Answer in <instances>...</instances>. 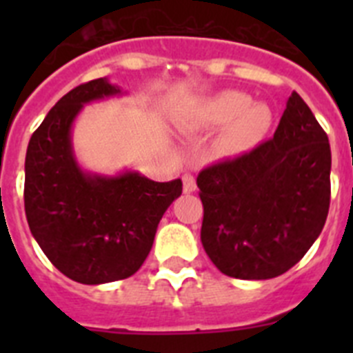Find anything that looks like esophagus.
<instances>
[{"label": "esophagus", "mask_w": 353, "mask_h": 353, "mask_svg": "<svg viewBox=\"0 0 353 353\" xmlns=\"http://www.w3.org/2000/svg\"><path fill=\"white\" fill-rule=\"evenodd\" d=\"M183 192H194L196 191V179L192 174H183Z\"/></svg>", "instance_id": "obj_1"}]
</instances>
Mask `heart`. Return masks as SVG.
I'll use <instances>...</instances> for the list:
<instances>
[{"label":"heart","mask_w":353,"mask_h":353,"mask_svg":"<svg viewBox=\"0 0 353 353\" xmlns=\"http://www.w3.org/2000/svg\"><path fill=\"white\" fill-rule=\"evenodd\" d=\"M201 123L224 127L217 141L223 157H242L260 146L274 123L272 109L267 104H252L242 92H221L201 108Z\"/></svg>","instance_id":"1"}]
</instances>
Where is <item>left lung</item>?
Segmentation results:
<instances>
[{
  "label": "left lung",
  "instance_id": "1",
  "mask_svg": "<svg viewBox=\"0 0 353 353\" xmlns=\"http://www.w3.org/2000/svg\"><path fill=\"white\" fill-rule=\"evenodd\" d=\"M201 244L223 274L272 279L301 261L322 233L330 203V145L297 92L270 141L217 162L196 180Z\"/></svg>",
  "mask_w": 353,
  "mask_h": 353
}]
</instances>
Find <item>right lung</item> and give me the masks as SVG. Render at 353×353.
<instances>
[{
  "mask_svg": "<svg viewBox=\"0 0 353 353\" xmlns=\"http://www.w3.org/2000/svg\"><path fill=\"white\" fill-rule=\"evenodd\" d=\"M125 95L108 77L79 84L56 102L33 132L24 162V210L31 235L56 269L83 285L136 274L154 245L162 215L182 180L154 182L134 170L86 171L72 143L90 102Z\"/></svg>",
  "mask_w": 353,
  "mask_h": 353,
  "instance_id": "add662e5",
  "label": "right lung"
}]
</instances>
